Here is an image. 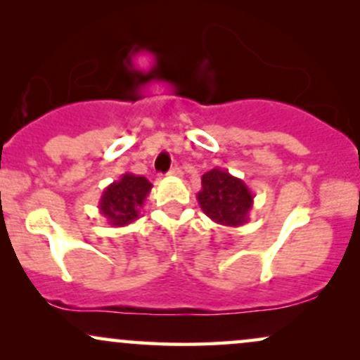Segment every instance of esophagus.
Returning <instances> with one entry per match:
<instances>
[{"instance_id":"1","label":"esophagus","mask_w":360,"mask_h":360,"mask_svg":"<svg viewBox=\"0 0 360 360\" xmlns=\"http://www.w3.org/2000/svg\"><path fill=\"white\" fill-rule=\"evenodd\" d=\"M169 176H171V177H183L184 172H183V169L176 166V167H172L171 171H169Z\"/></svg>"}]
</instances>
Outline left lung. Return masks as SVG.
Masks as SVG:
<instances>
[{"label":"left lung","mask_w":360,"mask_h":360,"mask_svg":"<svg viewBox=\"0 0 360 360\" xmlns=\"http://www.w3.org/2000/svg\"><path fill=\"white\" fill-rule=\"evenodd\" d=\"M198 203L208 218L223 226H242L250 220L254 194L242 179L214 167L201 177Z\"/></svg>","instance_id":"left-lung-1"}]
</instances>
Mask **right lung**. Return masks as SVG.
<instances>
[{
  "label": "right lung",
  "mask_w": 360,
  "mask_h": 360,
  "mask_svg": "<svg viewBox=\"0 0 360 360\" xmlns=\"http://www.w3.org/2000/svg\"><path fill=\"white\" fill-rule=\"evenodd\" d=\"M152 184L143 176H135L127 172L106 186L98 203L100 213L106 218L111 226L130 225L139 218L140 208L150 194Z\"/></svg>",
  "instance_id": "obj_1"
}]
</instances>
